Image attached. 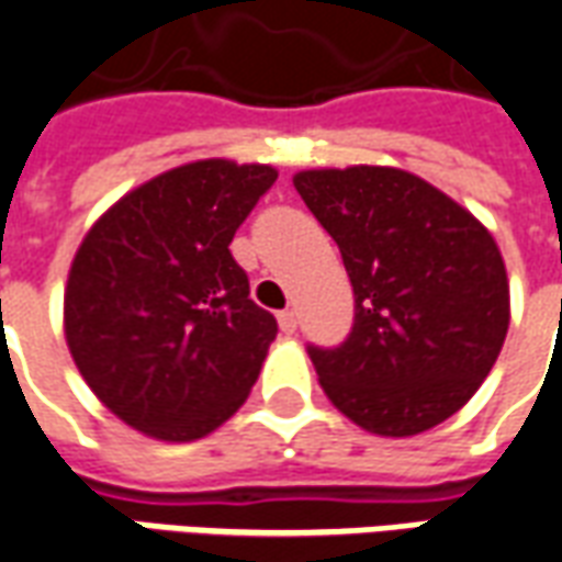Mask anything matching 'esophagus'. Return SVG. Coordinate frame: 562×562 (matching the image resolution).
Instances as JSON below:
<instances>
[{"label": "esophagus", "instance_id": "esophagus-1", "mask_svg": "<svg viewBox=\"0 0 562 562\" xmlns=\"http://www.w3.org/2000/svg\"><path fill=\"white\" fill-rule=\"evenodd\" d=\"M277 322H280L282 334H294V330H297V313H294V310H282L280 316H277Z\"/></svg>", "mask_w": 562, "mask_h": 562}]
</instances>
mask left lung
<instances>
[{
  "label": "left lung",
  "mask_w": 562,
  "mask_h": 562,
  "mask_svg": "<svg viewBox=\"0 0 562 562\" xmlns=\"http://www.w3.org/2000/svg\"><path fill=\"white\" fill-rule=\"evenodd\" d=\"M340 246L355 328L310 349L318 385L361 430L406 439L467 406L506 342L508 277L494 234L418 173L391 165L292 177Z\"/></svg>",
  "instance_id": "left-lung-1"
}]
</instances>
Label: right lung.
Segmentation results:
<instances>
[{"label": "right lung", "instance_id": "add662e5", "mask_svg": "<svg viewBox=\"0 0 562 562\" xmlns=\"http://www.w3.org/2000/svg\"><path fill=\"white\" fill-rule=\"evenodd\" d=\"M277 168L198 159L135 186L92 222L63 297L68 352L138 434L195 442L256 385L277 318L249 301L234 232Z\"/></svg>", "mask_w": 562, "mask_h": 562}]
</instances>
